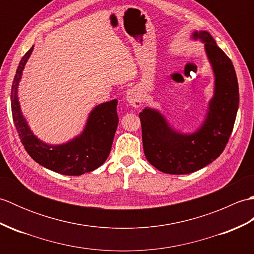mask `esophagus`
Segmentation results:
<instances>
[{
  "label": "esophagus",
  "mask_w": 254,
  "mask_h": 254,
  "mask_svg": "<svg viewBox=\"0 0 254 254\" xmlns=\"http://www.w3.org/2000/svg\"><path fill=\"white\" fill-rule=\"evenodd\" d=\"M126 99L128 102V105L133 108H138L142 105V94L137 88L133 87L127 91Z\"/></svg>",
  "instance_id": "34e87169"
}]
</instances>
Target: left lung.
<instances>
[{
    "mask_svg": "<svg viewBox=\"0 0 254 254\" xmlns=\"http://www.w3.org/2000/svg\"><path fill=\"white\" fill-rule=\"evenodd\" d=\"M204 42L214 72V96L205 120L197 130L185 134L172 128L161 113L146 107L139 113L145 157L165 174L186 175L202 169L223 153L233 132L239 107V87L230 59L207 31H194Z\"/></svg>",
    "mask_w": 254,
    "mask_h": 254,
    "instance_id": "left-lung-1",
    "label": "left lung"
}]
</instances>
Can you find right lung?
Masks as SVG:
<instances>
[{
	"label": "right lung",
	"instance_id": "add662e5",
	"mask_svg": "<svg viewBox=\"0 0 254 254\" xmlns=\"http://www.w3.org/2000/svg\"><path fill=\"white\" fill-rule=\"evenodd\" d=\"M32 50L34 46L21 58L10 91L13 120L26 152L36 163L61 175L80 176L97 169L110 154L119 123L118 100L96 106L89 113L83 132L71 141L60 145L40 141L32 133L21 113L17 95L21 74Z\"/></svg>",
	"mask_w": 254,
	"mask_h": 254
}]
</instances>
